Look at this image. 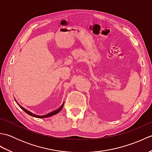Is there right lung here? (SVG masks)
<instances>
[{"mask_svg": "<svg viewBox=\"0 0 152 152\" xmlns=\"http://www.w3.org/2000/svg\"><path fill=\"white\" fill-rule=\"evenodd\" d=\"M15 99V98H14ZM15 101H16V100L15 99ZM16 102L18 103V102L16 101ZM64 102L63 103V104L61 105L60 107L59 108H57V109H56V110H53V111H52V112H49L48 113V114H45V115H37V114H33V113H32L31 112H30V111H28V110H27V109H25V108H24L23 107V106H20L19 105L18 103V104L19 105V107H20L23 110L24 112H25L27 113V114H28V115H31V116H33V117H35V118H48V117H50V116H52V115H56V114H57V113H59L61 110H62V108H63V106H64Z\"/></svg>", "mask_w": 152, "mask_h": 152, "instance_id": "obj_1", "label": "right lung"}]
</instances>
